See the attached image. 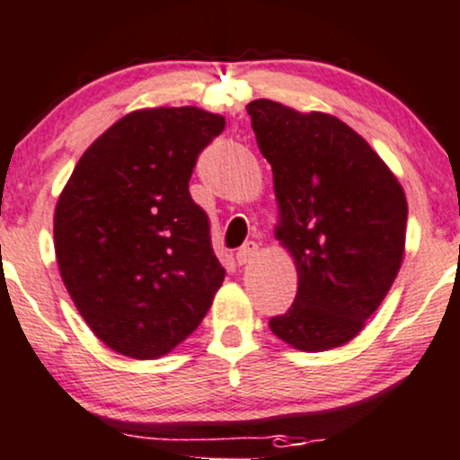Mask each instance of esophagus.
Returning a JSON list of instances; mask_svg holds the SVG:
<instances>
[{
    "label": "esophagus",
    "mask_w": 460,
    "mask_h": 460,
    "mask_svg": "<svg viewBox=\"0 0 460 460\" xmlns=\"http://www.w3.org/2000/svg\"><path fill=\"white\" fill-rule=\"evenodd\" d=\"M256 256H259V245H256L254 241H248L243 248H239V252H236V263L248 265L256 259Z\"/></svg>",
    "instance_id": "1"
}]
</instances>
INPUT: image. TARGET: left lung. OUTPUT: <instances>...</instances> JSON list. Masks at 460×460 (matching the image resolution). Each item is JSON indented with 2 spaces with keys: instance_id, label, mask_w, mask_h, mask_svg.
Returning a JSON list of instances; mask_svg holds the SVG:
<instances>
[{
  "instance_id": "1",
  "label": "left lung",
  "mask_w": 460,
  "mask_h": 460,
  "mask_svg": "<svg viewBox=\"0 0 460 460\" xmlns=\"http://www.w3.org/2000/svg\"><path fill=\"white\" fill-rule=\"evenodd\" d=\"M245 110L274 177V236L298 274L294 305L270 320L271 333L307 353L344 347L367 327L402 268L406 192L340 118L265 98Z\"/></svg>"
}]
</instances>
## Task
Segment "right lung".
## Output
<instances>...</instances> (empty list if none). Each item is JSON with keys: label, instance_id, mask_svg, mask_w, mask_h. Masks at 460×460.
<instances>
[{"label": "right lung", "instance_id": "obj_1", "mask_svg": "<svg viewBox=\"0 0 460 460\" xmlns=\"http://www.w3.org/2000/svg\"><path fill=\"white\" fill-rule=\"evenodd\" d=\"M226 127L199 107L136 110L74 166L54 208L63 285L101 342L133 359L166 355L199 327L226 279L189 181Z\"/></svg>", "mask_w": 460, "mask_h": 460}]
</instances>
